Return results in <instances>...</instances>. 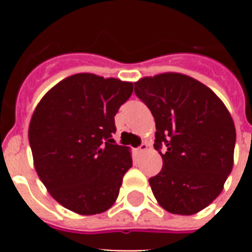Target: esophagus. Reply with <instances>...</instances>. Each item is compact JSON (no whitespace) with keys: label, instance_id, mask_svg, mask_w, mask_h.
<instances>
[{"label":"esophagus","instance_id":"esophagus-1","mask_svg":"<svg viewBox=\"0 0 252 252\" xmlns=\"http://www.w3.org/2000/svg\"><path fill=\"white\" fill-rule=\"evenodd\" d=\"M146 150H148V145H146L145 142H142L141 145L139 146V149H137V153H140V154H141V153H145Z\"/></svg>","mask_w":252,"mask_h":252}]
</instances>
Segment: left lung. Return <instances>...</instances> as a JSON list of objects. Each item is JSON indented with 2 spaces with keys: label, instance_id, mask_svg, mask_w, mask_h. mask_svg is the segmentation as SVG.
Here are the masks:
<instances>
[{
  "label": "left lung",
  "instance_id": "left-lung-1",
  "mask_svg": "<svg viewBox=\"0 0 252 252\" xmlns=\"http://www.w3.org/2000/svg\"><path fill=\"white\" fill-rule=\"evenodd\" d=\"M135 93L155 119L154 148L162 168L149 183L158 203L174 215L199 212L220 195L232 170L236 130L230 112L212 90L180 73L142 78Z\"/></svg>",
  "mask_w": 252,
  "mask_h": 252
}]
</instances>
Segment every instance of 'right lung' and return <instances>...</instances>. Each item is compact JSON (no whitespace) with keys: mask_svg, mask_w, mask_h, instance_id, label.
Returning <instances> with one entry per match:
<instances>
[{"mask_svg":"<svg viewBox=\"0 0 252 252\" xmlns=\"http://www.w3.org/2000/svg\"><path fill=\"white\" fill-rule=\"evenodd\" d=\"M133 84L91 73L54 86L35 108L29 126L34 166L48 192L78 215L113 206L132 166L128 148L115 144V116Z\"/></svg>","mask_w":252,"mask_h":252,"instance_id":"obj_1","label":"right lung"}]
</instances>
